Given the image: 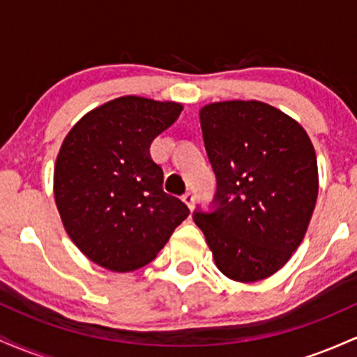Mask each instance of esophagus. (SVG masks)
Wrapping results in <instances>:
<instances>
[{"label": "esophagus", "mask_w": 357, "mask_h": 357, "mask_svg": "<svg viewBox=\"0 0 357 357\" xmlns=\"http://www.w3.org/2000/svg\"><path fill=\"white\" fill-rule=\"evenodd\" d=\"M181 199L186 203V206L190 208V210H192V204H195V196H192L191 192H184V195L181 196Z\"/></svg>", "instance_id": "obj_1"}]
</instances>
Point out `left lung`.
<instances>
[{"label": "left lung", "mask_w": 357, "mask_h": 357, "mask_svg": "<svg viewBox=\"0 0 357 357\" xmlns=\"http://www.w3.org/2000/svg\"><path fill=\"white\" fill-rule=\"evenodd\" d=\"M218 181L216 210L195 213L216 267L241 284L280 270L304 240L317 202V158L296 119L260 100L199 110Z\"/></svg>", "instance_id": "left-lung-1"}]
</instances>
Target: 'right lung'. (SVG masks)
Returning a JSON list of instances; mask_svg holds the SVG:
<instances>
[{
    "label": "right lung",
    "instance_id": "1",
    "mask_svg": "<svg viewBox=\"0 0 357 357\" xmlns=\"http://www.w3.org/2000/svg\"><path fill=\"white\" fill-rule=\"evenodd\" d=\"M181 110L178 102L117 97L65 136L53 195L65 231L93 264L119 273L144 267L190 215L162 191V169L149 151Z\"/></svg>",
    "mask_w": 357,
    "mask_h": 357
}]
</instances>
